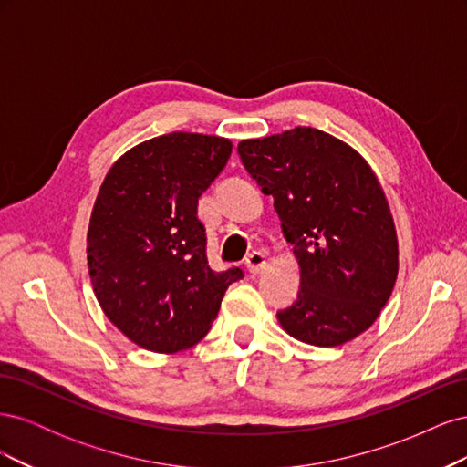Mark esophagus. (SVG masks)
I'll return each mask as SVG.
<instances>
[{"mask_svg": "<svg viewBox=\"0 0 467 467\" xmlns=\"http://www.w3.org/2000/svg\"><path fill=\"white\" fill-rule=\"evenodd\" d=\"M245 266L249 268L251 273H261L263 268L266 266V257H265V253H261V251H253V253H249L247 255V259H245Z\"/></svg>", "mask_w": 467, "mask_h": 467, "instance_id": "esophagus-1", "label": "esophagus"}]
</instances>
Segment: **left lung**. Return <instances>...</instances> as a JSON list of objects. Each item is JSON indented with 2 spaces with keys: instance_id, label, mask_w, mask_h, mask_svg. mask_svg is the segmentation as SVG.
Returning a JSON list of instances; mask_svg holds the SVG:
<instances>
[{
  "instance_id": "8db88e82",
  "label": "left lung",
  "mask_w": 467,
  "mask_h": 467,
  "mask_svg": "<svg viewBox=\"0 0 467 467\" xmlns=\"http://www.w3.org/2000/svg\"><path fill=\"white\" fill-rule=\"evenodd\" d=\"M237 153L275 199L300 265L298 300L276 314L282 329L314 347L352 341L378 319L400 268L398 234L372 167L309 126L242 140Z\"/></svg>"
}]
</instances>
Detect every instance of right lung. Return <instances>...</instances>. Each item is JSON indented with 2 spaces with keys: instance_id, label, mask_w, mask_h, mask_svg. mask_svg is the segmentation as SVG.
I'll return each mask as SVG.
<instances>
[{
  "instance_id": "obj_1",
  "label": "right lung",
  "mask_w": 467,
  "mask_h": 467,
  "mask_svg": "<svg viewBox=\"0 0 467 467\" xmlns=\"http://www.w3.org/2000/svg\"><path fill=\"white\" fill-rule=\"evenodd\" d=\"M232 153L228 138L171 132L134 146L99 189L88 232L93 292L138 347L185 350L208 333L239 266L212 271L199 196Z\"/></svg>"
}]
</instances>
